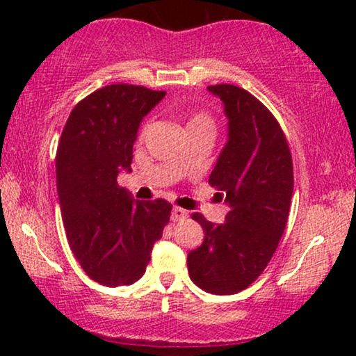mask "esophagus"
<instances>
[{"mask_svg": "<svg viewBox=\"0 0 356 356\" xmlns=\"http://www.w3.org/2000/svg\"><path fill=\"white\" fill-rule=\"evenodd\" d=\"M188 212L184 211L181 207H173L172 209V220L173 222H178V220H183V218H186Z\"/></svg>", "mask_w": 356, "mask_h": 356, "instance_id": "1", "label": "esophagus"}]
</instances>
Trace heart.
Listing matches in <instances>:
<instances>
[{"instance_id": "obj_1", "label": "heart", "mask_w": 356, "mask_h": 356, "mask_svg": "<svg viewBox=\"0 0 356 356\" xmlns=\"http://www.w3.org/2000/svg\"><path fill=\"white\" fill-rule=\"evenodd\" d=\"M194 126H212V118L204 111H196L188 121V128H194Z\"/></svg>"}]
</instances>
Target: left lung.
<instances>
[{
  "label": "left lung",
  "instance_id": "1",
  "mask_svg": "<svg viewBox=\"0 0 356 356\" xmlns=\"http://www.w3.org/2000/svg\"><path fill=\"white\" fill-rule=\"evenodd\" d=\"M228 118V140L209 184L230 207L225 223H201L204 241L188 254V272L213 295L245 290L269 264L284 235L293 194V163L275 116L250 92L232 84L209 86Z\"/></svg>",
  "mask_w": 356,
  "mask_h": 356
}]
</instances>
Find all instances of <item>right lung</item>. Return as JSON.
I'll return each mask as SVG.
<instances>
[{
	"mask_svg": "<svg viewBox=\"0 0 356 356\" xmlns=\"http://www.w3.org/2000/svg\"><path fill=\"white\" fill-rule=\"evenodd\" d=\"M163 90L111 84L72 108L56 150V188L72 254L92 280L131 285L144 275L154 243L162 238L172 204L134 201L118 186L131 172L140 121Z\"/></svg>",
	"mask_w": 356,
	"mask_h": 356,
	"instance_id": "add662e5",
	"label": "right lung"
}]
</instances>
